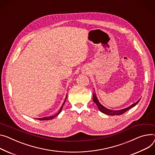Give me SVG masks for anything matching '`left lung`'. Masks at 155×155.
I'll use <instances>...</instances> for the list:
<instances>
[{
	"instance_id": "obj_1",
	"label": "left lung",
	"mask_w": 155,
	"mask_h": 155,
	"mask_svg": "<svg viewBox=\"0 0 155 155\" xmlns=\"http://www.w3.org/2000/svg\"><path fill=\"white\" fill-rule=\"evenodd\" d=\"M93 101L96 103V104L97 105V107L99 109V110L102 112V113H104L105 114H107V115H120L121 114H123L124 113H125V112H127V110H128L129 109H130L131 108H132L133 107H134L135 105H136L138 102L140 101H138L137 102H135V104H132V105H130V107H128L126 108V109H122V110H109V109H106L105 107H104L103 105H102L98 101L96 96V94H93Z\"/></svg>"
}]
</instances>
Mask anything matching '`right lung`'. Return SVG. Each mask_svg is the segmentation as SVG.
Segmentation results:
<instances>
[{
    "instance_id": "obj_1",
    "label": "right lung",
    "mask_w": 155,
    "mask_h": 155,
    "mask_svg": "<svg viewBox=\"0 0 155 155\" xmlns=\"http://www.w3.org/2000/svg\"><path fill=\"white\" fill-rule=\"evenodd\" d=\"M65 101H66V99H65V101H64V103H63V105L61 106V107L60 110H59V112H58L55 115L50 116V117H43V118H38V120H51V119H53V118H54L56 116H57L59 113L61 112V110H62V108H63V105H64V104Z\"/></svg>"
}]
</instances>
